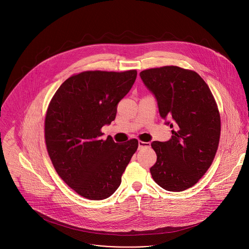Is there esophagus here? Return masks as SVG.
<instances>
[{
	"label": "esophagus",
	"instance_id": "esophagus-1",
	"mask_svg": "<svg viewBox=\"0 0 249 249\" xmlns=\"http://www.w3.org/2000/svg\"><path fill=\"white\" fill-rule=\"evenodd\" d=\"M138 145H139V150L143 149L145 147H150L151 143H149V142H142V141H139L138 142Z\"/></svg>",
	"mask_w": 249,
	"mask_h": 249
}]
</instances>
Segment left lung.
Masks as SVG:
<instances>
[{"label":"left lung","instance_id":"left-lung-1","mask_svg":"<svg viewBox=\"0 0 249 249\" xmlns=\"http://www.w3.org/2000/svg\"><path fill=\"white\" fill-rule=\"evenodd\" d=\"M159 112L173 130L166 142L155 141L157 162L150 171L163 189L180 192L195 185L216 156L221 117L208 85L194 71L176 66L142 71Z\"/></svg>","mask_w":249,"mask_h":249}]
</instances>
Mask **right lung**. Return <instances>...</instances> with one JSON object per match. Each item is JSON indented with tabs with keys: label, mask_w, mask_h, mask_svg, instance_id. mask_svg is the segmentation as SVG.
I'll return each mask as SVG.
<instances>
[{
	"label": "right lung",
	"mask_w": 249,
	"mask_h": 249,
	"mask_svg": "<svg viewBox=\"0 0 249 249\" xmlns=\"http://www.w3.org/2000/svg\"><path fill=\"white\" fill-rule=\"evenodd\" d=\"M137 71H87L67 79L52 97L45 117V143L61 178L90 200L110 197L138 149V140H102L100 129L116 116Z\"/></svg>",
	"instance_id": "1"
}]
</instances>
